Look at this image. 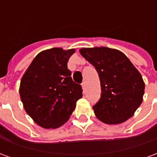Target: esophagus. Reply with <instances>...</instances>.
<instances>
[{
  "mask_svg": "<svg viewBox=\"0 0 157 157\" xmlns=\"http://www.w3.org/2000/svg\"><path fill=\"white\" fill-rule=\"evenodd\" d=\"M82 89L85 91V89H86V82H83L82 83Z\"/></svg>",
  "mask_w": 157,
  "mask_h": 157,
  "instance_id": "34e87169",
  "label": "esophagus"
}]
</instances>
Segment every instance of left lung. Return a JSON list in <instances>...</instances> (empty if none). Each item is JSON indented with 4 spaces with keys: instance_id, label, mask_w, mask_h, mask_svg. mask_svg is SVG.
Returning a JSON list of instances; mask_svg holds the SVG:
<instances>
[{
    "instance_id": "obj_1",
    "label": "left lung",
    "mask_w": 157,
    "mask_h": 157,
    "mask_svg": "<svg viewBox=\"0 0 157 157\" xmlns=\"http://www.w3.org/2000/svg\"><path fill=\"white\" fill-rule=\"evenodd\" d=\"M98 73L101 98L93 106L97 118L117 124L131 118L141 104L145 83L128 57L117 49L96 47L80 49Z\"/></svg>"
}]
</instances>
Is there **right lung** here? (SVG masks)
Listing matches in <instances>:
<instances>
[{"label": "right lung", "instance_id": "obj_1", "mask_svg": "<svg viewBox=\"0 0 157 157\" xmlns=\"http://www.w3.org/2000/svg\"><path fill=\"white\" fill-rule=\"evenodd\" d=\"M75 49L54 48L33 59L20 83L25 111L36 124L55 128L65 124L82 97V86L73 82L67 67Z\"/></svg>", "mask_w": 157, "mask_h": 157}]
</instances>
